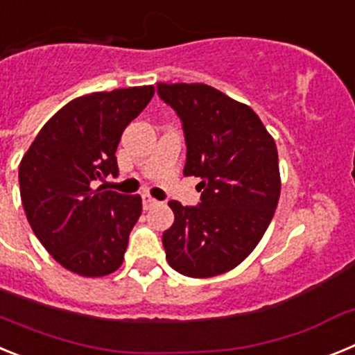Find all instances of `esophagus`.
<instances>
[{
	"label": "esophagus",
	"mask_w": 355,
	"mask_h": 355,
	"mask_svg": "<svg viewBox=\"0 0 355 355\" xmlns=\"http://www.w3.org/2000/svg\"><path fill=\"white\" fill-rule=\"evenodd\" d=\"M155 205H158V200L153 199V197H150L149 193H144V196H142V206H144V209L153 208V206H155Z\"/></svg>",
	"instance_id": "obj_1"
}]
</instances>
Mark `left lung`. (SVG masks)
<instances>
[{
	"mask_svg": "<svg viewBox=\"0 0 355 355\" xmlns=\"http://www.w3.org/2000/svg\"><path fill=\"white\" fill-rule=\"evenodd\" d=\"M156 90L183 124V174L200 178L197 206L168 202L167 261L188 277L225 274L258 245L277 208V147L252 108L209 85L158 83Z\"/></svg>",
	"mask_w": 355,
	"mask_h": 355,
	"instance_id": "1",
	"label": "left lung"
}]
</instances>
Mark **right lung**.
I'll list each match as a JSON object with an SVG mask.
<instances>
[{"instance_id": "add662e5", "label": "right lung", "mask_w": 355, "mask_h": 355, "mask_svg": "<svg viewBox=\"0 0 355 355\" xmlns=\"http://www.w3.org/2000/svg\"><path fill=\"white\" fill-rule=\"evenodd\" d=\"M153 94L147 85L76 97L44 124L21 159L28 222L46 250L74 274L101 277L122 265L142 199L96 183L119 175L122 131Z\"/></svg>"}]
</instances>
